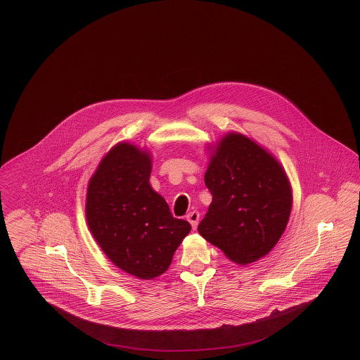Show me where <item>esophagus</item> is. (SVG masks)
<instances>
[{
    "label": "esophagus",
    "instance_id": "1",
    "mask_svg": "<svg viewBox=\"0 0 360 360\" xmlns=\"http://www.w3.org/2000/svg\"><path fill=\"white\" fill-rule=\"evenodd\" d=\"M187 220L191 223L193 229H197L198 226V221H200V212L198 210H193L187 214Z\"/></svg>",
    "mask_w": 360,
    "mask_h": 360
}]
</instances>
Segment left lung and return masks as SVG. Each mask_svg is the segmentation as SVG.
<instances>
[{
    "mask_svg": "<svg viewBox=\"0 0 360 360\" xmlns=\"http://www.w3.org/2000/svg\"><path fill=\"white\" fill-rule=\"evenodd\" d=\"M212 204L200 234L238 264L264 257L290 219L292 193L280 163L243 134L219 144L205 173Z\"/></svg>",
    "mask_w": 360,
    "mask_h": 360,
    "instance_id": "8db88e82",
    "label": "left lung"
}]
</instances>
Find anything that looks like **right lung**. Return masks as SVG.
<instances>
[{"label": "right lung", "mask_w": 360, "mask_h": 360, "mask_svg": "<svg viewBox=\"0 0 360 360\" xmlns=\"http://www.w3.org/2000/svg\"><path fill=\"white\" fill-rule=\"evenodd\" d=\"M151 158L120 143L105 155L87 190L86 217L105 255L122 270L150 280L167 270L191 226L173 217L150 186Z\"/></svg>", "instance_id": "1"}]
</instances>
